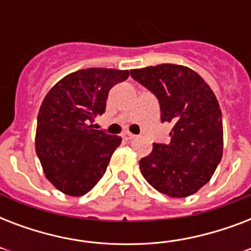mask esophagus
<instances>
[{"mask_svg":"<svg viewBox=\"0 0 251 251\" xmlns=\"http://www.w3.org/2000/svg\"><path fill=\"white\" fill-rule=\"evenodd\" d=\"M122 138H124L125 141H131V139H134V138H135V135H134V134L127 133V131H126V133H122Z\"/></svg>","mask_w":251,"mask_h":251,"instance_id":"obj_1","label":"esophagus"}]
</instances>
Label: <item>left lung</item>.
Returning <instances> with one entry per match:
<instances>
[{
	"instance_id": "left-lung-1",
	"label": "left lung",
	"mask_w": 251,
	"mask_h": 251,
	"mask_svg": "<svg viewBox=\"0 0 251 251\" xmlns=\"http://www.w3.org/2000/svg\"><path fill=\"white\" fill-rule=\"evenodd\" d=\"M160 104L161 122H171L169 143H153L139 161L147 182L173 198L194 194L214 175L223 156V121L218 99L194 70L163 64L130 72Z\"/></svg>"
}]
</instances>
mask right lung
Listing matches in <instances>:
<instances>
[{
    "mask_svg": "<svg viewBox=\"0 0 251 251\" xmlns=\"http://www.w3.org/2000/svg\"><path fill=\"white\" fill-rule=\"evenodd\" d=\"M127 70L91 68L69 74L50 88L37 114L35 147L45 177L60 191L80 197L100 181L121 137L94 129L114 84Z\"/></svg>",
    "mask_w": 251,
    "mask_h": 251,
    "instance_id": "1",
    "label": "right lung"
}]
</instances>
